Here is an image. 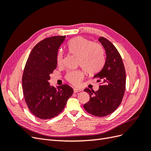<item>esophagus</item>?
<instances>
[{"mask_svg": "<svg viewBox=\"0 0 151 151\" xmlns=\"http://www.w3.org/2000/svg\"><path fill=\"white\" fill-rule=\"evenodd\" d=\"M80 91H81V89H77V88H74V92L75 93H78V92H80Z\"/></svg>", "mask_w": 151, "mask_h": 151, "instance_id": "obj_1", "label": "esophagus"}]
</instances>
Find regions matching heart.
<instances>
[{"instance_id":"1","label":"heart","mask_w":151,"mask_h":151,"mask_svg":"<svg viewBox=\"0 0 151 151\" xmlns=\"http://www.w3.org/2000/svg\"><path fill=\"white\" fill-rule=\"evenodd\" d=\"M68 48L72 53L79 57L78 64L86 73L93 74L101 70L104 64L105 57L104 49L100 44L78 36L70 41L68 43ZM63 52L58 53V65L63 63ZM83 77V72L79 70L68 72L66 75V79L74 86L79 85Z\"/></svg>"}]
</instances>
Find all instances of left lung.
I'll use <instances>...</instances> for the list:
<instances>
[{"label": "left lung", "mask_w": 151, "mask_h": 151, "mask_svg": "<svg viewBox=\"0 0 151 151\" xmlns=\"http://www.w3.org/2000/svg\"><path fill=\"white\" fill-rule=\"evenodd\" d=\"M99 41L106 53L103 69L94 76L101 85L96 92L84 89L90 95V100L84 108L91 115L103 117L115 111L121 104L125 91L126 74L122 57L113 44L104 37Z\"/></svg>", "instance_id": "1"}]
</instances>
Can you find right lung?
Returning a JSON list of instances; mask_svg holds the SVG:
<instances>
[{
  "mask_svg": "<svg viewBox=\"0 0 151 151\" xmlns=\"http://www.w3.org/2000/svg\"><path fill=\"white\" fill-rule=\"evenodd\" d=\"M65 36L45 38L32 49L22 77L26 103L33 115L47 120L58 115L64 109L74 90L67 84L51 87L50 74L56 69L57 53Z\"/></svg>",
  "mask_w": 151,
  "mask_h": 151,
  "instance_id": "obj_1",
  "label": "right lung"
}]
</instances>
